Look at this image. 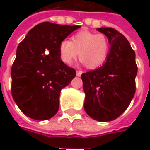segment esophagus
<instances>
[{
    "label": "esophagus",
    "mask_w": 150,
    "mask_h": 150,
    "mask_svg": "<svg viewBox=\"0 0 150 150\" xmlns=\"http://www.w3.org/2000/svg\"><path fill=\"white\" fill-rule=\"evenodd\" d=\"M82 73H83L82 71H77V72H76V75H77L78 77H80V76L82 75Z\"/></svg>",
    "instance_id": "1"
}]
</instances>
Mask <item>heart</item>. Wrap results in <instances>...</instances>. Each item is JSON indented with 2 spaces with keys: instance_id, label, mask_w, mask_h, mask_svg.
Returning <instances> with one entry per match:
<instances>
[{
  "instance_id": "1",
  "label": "heart",
  "mask_w": 150,
  "mask_h": 150,
  "mask_svg": "<svg viewBox=\"0 0 150 150\" xmlns=\"http://www.w3.org/2000/svg\"><path fill=\"white\" fill-rule=\"evenodd\" d=\"M109 51L107 38L101 33L81 31L73 35L69 40H63L59 46L60 57L67 65L78 57L87 67L94 69L104 63Z\"/></svg>"
}]
</instances>
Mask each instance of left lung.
Returning a JSON list of instances; mask_svg holds the SVG:
<instances>
[{"label":"left lung","mask_w":150,"mask_h":150,"mask_svg":"<svg viewBox=\"0 0 150 150\" xmlns=\"http://www.w3.org/2000/svg\"><path fill=\"white\" fill-rule=\"evenodd\" d=\"M97 31L108 38L110 49L103 66L82 74L84 109L94 120L108 122L119 117L133 99L138 67L135 52L124 36L111 27Z\"/></svg>","instance_id":"1"}]
</instances>
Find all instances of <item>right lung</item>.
<instances>
[{"label": "right lung", "instance_id": "right-lung-1", "mask_svg": "<svg viewBox=\"0 0 150 150\" xmlns=\"http://www.w3.org/2000/svg\"><path fill=\"white\" fill-rule=\"evenodd\" d=\"M80 27L42 22L18 45L11 71V94L27 117L47 120L58 111L61 90L76 76V71L61 60L59 46Z\"/></svg>", "mask_w": 150, "mask_h": 150}]
</instances>
